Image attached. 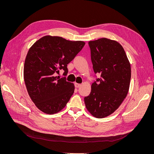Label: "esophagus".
<instances>
[{"label":"esophagus","instance_id":"obj_1","mask_svg":"<svg viewBox=\"0 0 154 154\" xmlns=\"http://www.w3.org/2000/svg\"><path fill=\"white\" fill-rule=\"evenodd\" d=\"M74 85H75V87L76 88H78L80 87L81 86V84H80V83H74Z\"/></svg>","mask_w":154,"mask_h":154}]
</instances>
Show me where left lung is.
Listing matches in <instances>:
<instances>
[{
  "label": "left lung",
  "instance_id": "1",
  "mask_svg": "<svg viewBox=\"0 0 154 154\" xmlns=\"http://www.w3.org/2000/svg\"><path fill=\"white\" fill-rule=\"evenodd\" d=\"M94 72L101 78L91 85L85 97L87 110L97 118H103L117 110L129 90L131 67L125 51L118 42L102 38L88 42Z\"/></svg>",
  "mask_w": 154,
  "mask_h": 154
}]
</instances>
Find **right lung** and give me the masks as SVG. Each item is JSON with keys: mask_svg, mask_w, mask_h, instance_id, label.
<instances>
[{"mask_svg": "<svg viewBox=\"0 0 154 154\" xmlns=\"http://www.w3.org/2000/svg\"><path fill=\"white\" fill-rule=\"evenodd\" d=\"M85 44L83 41L47 35L29 48L24 62V79L30 98L42 112L54 114L66 106L74 93V85L56 74L63 69L66 75L67 64Z\"/></svg>", "mask_w": 154, "mask_h": 154, "instance_id": "right-lung-1", "label": "right lung"}]
</instances>
